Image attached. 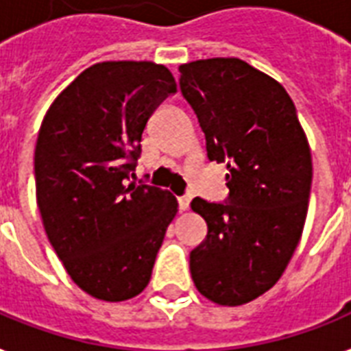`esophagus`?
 Here are the masks:
<instances>
[{
    "label": "esophagus",
    "mask_w": 351,
    "mask_h": 351,
    "mask_svg": "<svg viewBox=\"0 0 351 351\" xmlns=\"http://www.w3.org/2000/svg\"><path fill=\"white\" fill-rule=\"evenodd\" d=\"M189 204H191V197H189V195L178 197V208H180L182 211H187V209H189Z\"/></svg>",
    "instance_id": "1"
}]
</instances>
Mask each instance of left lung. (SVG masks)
I'll use <instances>...</instances> for the list:
<instances>
[{
  "label": "left lung",
  "instance_id": "1",
  "mask_svg": "<svg viewBox=\"0 0 351 351\" xmlns=\"http://www.w3.org/2000/svg\"><path fill=\"white\" fill-rule=\"evenodd\" d=\"M180 90L206 134L211 162L228 167L224 202H191L208 234L189 255L204 297L240 306L271 288L304 228L311 153L282 85L239 58L184 63Z\"/></svg>",
  "mask_w": 351,
  "mask_h": 351
}]
</instances>
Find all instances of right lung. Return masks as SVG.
Masks as SVG:
<instances>
[{
  "label": "right lung",
  "instance_id": "add662e5",
  "mask_svg": "<svg viewBox=\"0 0 351 351\" xmlns=\"http://www.w3.org/2000/svg\"><path fill=\"white\" fill-rule=\"evenodd\" d=\"M175 93L164 65L96 63L43 118L34 151L43 228L71 278L95 299L142 293L178 211L169 191L131 182L147 120Z\"/></svg>",
  "mask_w": 351,
  "mask_h": 351
}]
</instances>
